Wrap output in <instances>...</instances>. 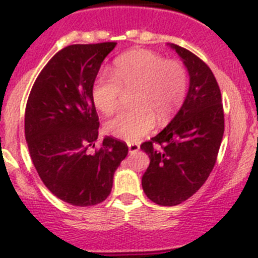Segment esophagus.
<instances>
[{"label": "esophagus", "mask_w": 258, "mask_h": 258, "mask_svg": "<svg viewBox=\"0 0 258 258\" xmlns=\"http://www.w3.org/2000/svg\"><path fill=\"white\" fill-rule=\"evenodd\" d=\"M140 150V145L139 144H128V152L131 153H136L137 151Z\"/></svg>", "instance_id": "obj_1"}]
</instances>
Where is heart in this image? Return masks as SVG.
I'll return each instance as SVG.
<instances>
[{"label": "heart", "instance_id": "1", "mask_svg": "<svg viewBox=\"0 0 258 258\" xmlns=\"http://www.w3.org/2000/svg\"><path fill=\"white\" fill-rule=\"evenodd\" d=\"M187 71L177 61L161 54L136 49L114 61L113 76L101 72L92 85V100L97 110L112 113L122 90L130 92L134 110L123 111L108 119L105 131L110 136L135 142L153 130L156 119L163 124L183 103L187 93Z\"/></svg>", "mask_w": 258, "mask_h": 258}]
</instances>
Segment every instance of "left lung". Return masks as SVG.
Returning <instances> with one entry per match:
<instances>
[{
	"mask_svg": "<svg viewBox=\"0 0 258 258\" xmlns=\"http://www.w3.org/2000/svg\"><path fill=\"white\" fill-rule=\"evenodd\" d=\"M168 45L187 69L189 86L170 123L141 145L150 157L142 188L161 206L182 204L201 188L215 166L225 131L221 91L210 67L188 49Z\"/></svg>",
	"mask_w": 258,
	"mask_h": 258,
	"instance_id": "1",
	"label": "left lung"
}]
</instances>
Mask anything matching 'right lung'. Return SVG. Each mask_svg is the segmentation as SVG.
<instances>
[{"label": "right lung", "instance_id": "add662e5", "mask_svg": "<svg viewBox=\"0 0 258 258\" xmlns=\"http://www.w3.org/2000/svg\"><path fill=\"white\" fill-rule=\"evenodd\" d=\"M116 42L71 45L43 67L28 96L25 136L31 158L49 191L72 206H93L111 194L114 171L128 153L105 136L98 151V116L92 85Z\"/></svg>", "mask_w": 258, "mask_h": 258}]
</instances>
